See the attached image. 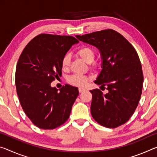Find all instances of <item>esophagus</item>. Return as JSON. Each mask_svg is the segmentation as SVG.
<instances>
[{"label": "esophagus", "mask_w": 157, "mask_h": 157, "mask_svg": "<svg viewBox=\"0 0 157 157\" xmlns=\"http://www.w3.org/2000/svg\"><path fill=\"white\" fill-rule=\"evenodd\" d=\"M85 91V89H82V88H79V93H83V92Z\"/></svg>", "instance_id": "obj_1"}]
</instances>
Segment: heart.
Segmentation results:
<instances>
[{"label":"heart","mask_w":157,"mask_h":157,"mask_svg":"<svg viewBox=\"0 0 157 157\" xmlns=\"http://www.w3.org/2000/svg\"><path fill=\"white\" fill-rule=\"evenodd\" d=\"M76 54L89 64L91 68H96V64L93 61L95 57V51L93 47L88 45H84L79 47L76 51ZM71 63V56L69 54H66L61 60V66L63 69L67 70L69 68ZM89 80V78L83 75L74 74L68 78V82L71 85L78 87H84Z\"/></svg>","instance_id":"obj_1"}]
</instances>
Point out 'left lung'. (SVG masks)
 Returning <instances> with one entry per match:
<instances>
[{
  "instance_id": "left-lung-1",
  "label": "left lung",
  "mask_w": 157,
  "mask_h": 157,
  "mask_svg": "<svg viewBox=\"0 0 157 157\" xmlns=\"http://www.w3.org/2000/svg\"><path fill=\"white\" fill-rule=\"evenodd\" d=\"M76 37L98 48L103 59V69L94 82L106 86L108 92L90 91L91 115L105 127H118L128 121L140 99L143 73L138 53L122 35L113 29Z\"/></svg>"
}]
</instances>
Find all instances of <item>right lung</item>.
<instances>
[{
	"label": "right lung",
	"mask_w": 157,
	"mask_h": 157,
	"mask_svg": "<svg viewBox=\"0 0 157 157\" xmlns=\"http://www.w3.org/2000/svg\"><path fill=\"white\" fill-rule=\"evenodd\" d=\"M78 40L71 36L40 34L22 51L17 64L15 84L24 112L40 128L54 129L68 120L79 95L68 84L60 91L51 83L61 75V60Z\"/></svg>",
	"instance_id": "right-lung-1"
}]
</instances>
